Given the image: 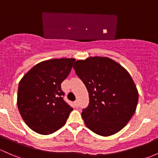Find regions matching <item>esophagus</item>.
I'll return each instance as SVG.
<instances>
[{
	"mask_svg": "<svg viewBox=\"0 0 158 158\" xmlns=\"http://www.w3.org/2000/svg\"><path fill=\"white\" fill-rule=\"evenodd\" d=\"M74 104H75V106L76 107H79V101H78L77 100H75V102H74Z\"/></svg>",
	"mask_w": 158,
	"mask_h": 158,
	"instance_id": "34e87169",
	"label": "esophagus"
}]
</instances>
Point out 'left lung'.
<instances>
[{"label": "left lung", "mask_w": 158, "mask_h": 158, "mask_svg": "<svg viewBox=\"0 0 158 158\" xmlns=\"http://www.w3.org/2000/svg\"><path fill=\"white\" fill-rule=\"evenodd\" d=\"M73 68L85 85L90 103L82 117L86 127L102 136L120 131L135 113L139 100L128 71L108 57L78 60Z\"/></svg>", "instance_id": "left-lung-1"}]
</instances>
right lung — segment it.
Instances as JSON below:
<instances>
[{
  "instance_id": "1",
  "label": "right lung",
  "mask_w": 158,
  "mask_h": 158,
  "mask_svg": "<svg viewBox=\"0 0 158 158\" xmlns=\"http://www.w3.org/2000/svg\"><path fill=\"white\" fill-rule=\"evenodd\" d=\"M75 58H54L33 67L19 84L17 106L22 119L34 132L52 133L65 124L73 108L63 100L60 84Z\"/></svg>"
}]
</instances>
